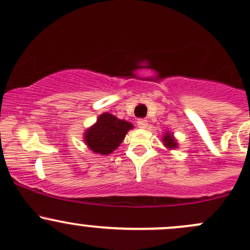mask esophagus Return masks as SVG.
Instances as JSON below:
<instances>
[{
  "label": "esophagus",
  "mask_w": 250,
  "mask_h": 250,
  "mask_svg": "<svg viewBox=\"0 0 250 250\" xmlns=\"http://www.w3.org/2000/svg\"><path fill=\"white\" fill-rule=\"evenodd\" d=\"M137 125H138L139 128H146L147 127V120L138 119L137 120Z\"/></svg>",
  "instance_id": "34e87169"
}]
</instances>
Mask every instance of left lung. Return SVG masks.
<instances>
[{
  "instance_id": "obj_1",
  "label": "left lung",
  "mask_w": 250,
  "mask_h": 250,
  "mask_svg": "<svg viewBox=\"0 0 250 250\" xmlns=\"http://www.w3.org/2000/svg\"><path fill=\"white\" fill-rule=\"evenodd\" d=\"M162 142H163V146L169 150H174L176 149V147H179L178 141H176V138L174 137V135L170 132V131H166L165 135L162 137Z\"/></svg>"
}]
</instances>
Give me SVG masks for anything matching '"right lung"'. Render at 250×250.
<instances>
[{
	"instance_id": "1",
	"label": "right lung",
	"mask_w": 250,
	"mask_h": 250,
	"mask_svg": "<svg viewBox=\"0 0 250 250\" xmlns=\"http://www.w3.org/2000/svg\"><path fill=\"white\" fill-rule=\"evenodd\" d=\"M135 127L130 122L119 119L115 115L104 112L96 119L95 124L83 133V142L94 154L109 155L124 141L126 133Z\"/></svg>"
}]
</instances>
